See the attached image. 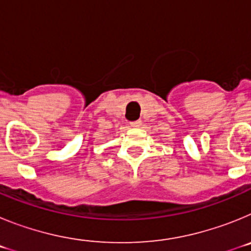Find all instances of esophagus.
I'll return each mask as SVG.
<instances>
[{"mask_svg": "<svg viewBox=\"0 0 251 251\" xmlns=\"http://www.w3.org/2000/svg\"><path fill=\"white\" fill-rule=\"evenodd\" d=\"M141 126H142V121L130 122V127H133V128H139Z\"/></svg>", "mask_w": 251, "mask_h": 251, "instance_id": "34e87169", "label": "esophagus"}]
</instances>
